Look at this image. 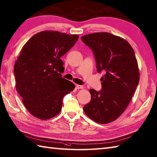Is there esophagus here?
I'll return each mask as SVG.
<instances>
[{"label":"esophagus","mask_w":157,"mask_h":157,"mask_svg":"<svg viewBox=\"0 0 157 157\" xmlns=\"http://www.w3.org/2000/svg\"><path fill=\"white\" fill-rule=\"evenodd\" d=\"M83 88H84V87H83V86H82V85H76V88L77 89H82Z\"/></svg>","instance_id":"obj_1"}]
</instances>
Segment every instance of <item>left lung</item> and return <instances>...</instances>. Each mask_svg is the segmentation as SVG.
I'll return each mask as SVG.
<instances>
[{
  "mask_svg": "<svg viewBox=\"0 0 157 157\" xmlns=\"http://www.w3.org/2000/svg\"><path fill=\"white\" fill-rule=\"evenodd\" d=\"M81 39L93 51L98 73L105 74L101 78L102 89L89 90L91 100L83 109L97 123H109L127 108L139 84L134 50L125 39L109 33L89 34Z\"/></svg>",
  "mask_w": 157,
  "mask_h": 157,
  "instance_id": "obj_1",
  "label": "left lung"
}]
</instances>
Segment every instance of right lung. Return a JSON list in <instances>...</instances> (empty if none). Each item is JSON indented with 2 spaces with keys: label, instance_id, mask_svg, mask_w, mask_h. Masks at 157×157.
I'll return each mask as SVG.
<instances>
[{
  "label": "right lung",
  "instance_id": "right-lung-1",
  "mask_svg": "<svg viewBox=\"0 0 157 157\" xmlns=\"http://www.w3.org/2000/svg\"><path fill=\"white\" fill-rule=\"evenodd\" d=\"M57 31L35 34L24 45L14 65L16 90L32 115L48 120L60 113L64 95L75 88L62 78L64 70L60 59L78 39Z\"/></svg>",
  "mask_w": 157,
  "mask_h": 157
}]
</instances>
